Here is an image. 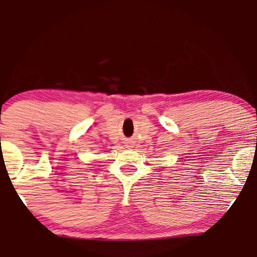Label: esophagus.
Here are the masks:
<instances>
[{
  "instance_id": "obj_1",
  "label": "esophagus",
  "mask_w": 257,
  "mask_h": 257,
  "mask_svg": "<svg viewBox=\"0 0 257 257\" xmlns=\"http://www.w3.org/2000/svg\"><path fill=\"white\" fill-rule=\"evenodd\" d=\"M125 146H126V147H132V146H133V141H132V140H131V141H126L125 142Z\"/></svg>"
}]
</instances>
